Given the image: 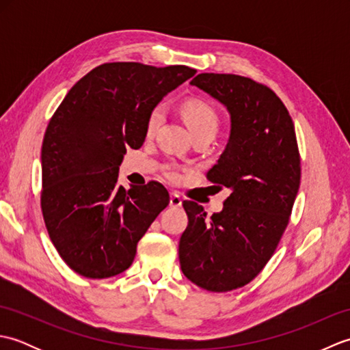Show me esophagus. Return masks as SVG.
Masks as SVG:
<instances>
[{
	"label": "esophagus",
	"instance_id": "34e87169",
	"mask_svg": "<svg viewBox=\"0 0 350 350\" xmlns=\"http://www.w3.org/2000/svg\"><path fill=\"white\" fill-rule=\"evenodd\" d=\"M170 206L171 207H180L182 206V198L176 192H171L170 194Z\"/></svg>",
	"mask_w": 350,
	"mask_h": 350
}]
</instances>
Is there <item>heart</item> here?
<instances>
[{
	"instance_id": "heart-1",
	"label": "heart",
	"mask_w": 350,
	"mask_h": 350,
	"mask_svg": "<svg viewBox=\"0 0 350 350\" xmlns=\"http://www.w3.org/2000/svg\"><path fill=\"white\" fill-rule=\"evenodd\" d=\"M163 116H165V111H163L162 105H156L150 111L146 123V131L148 135H152V133H154V131L159 128L161 123L163 122ZM182 116L192 133L204 132V131L217 132L218 116L209 103L198 99L187 100L182 105ZM168 174L171 177H176V171L170 170Z\"/></svg>"
}]
</instances>
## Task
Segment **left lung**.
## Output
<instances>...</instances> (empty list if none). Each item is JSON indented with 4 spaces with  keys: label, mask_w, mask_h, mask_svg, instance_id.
Instances as JSON below:
<instances>
[{
    "label": "left lung",
    "mask_w": 350,
    "mask_h": 350,
    "mask_svg": "<svg viewBox=\"0 0 350 350\" xmlns=\"http://www.w3.org/2000/svg\"><path fill=\"white\" fill-rule=\"evenodd\" d=\"M189 84L228 111V141L207 179L230 197L211 218L183 202L180 267L198 287L228 292L257 277L284 233L301 182L298 143L287 108L266 85L227 73H200Z\"/></svg>",
    "instance_id": "obj_1"
}]
</instances>
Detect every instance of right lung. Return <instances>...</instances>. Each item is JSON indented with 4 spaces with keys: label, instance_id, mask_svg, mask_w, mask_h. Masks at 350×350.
Returning <instances> with one entry per match:
<instances>
[{
    "label": "right lung",
    "instance_id": "right-lung-1",
    "mask_svg": "<svg viewBox=\"0 0 350 350\" xmlns=\"http://www.w3.org/2000/svg\"><path fill=\"white\" fill-rule=\"evenodd\" d=\"M187 66L107 63L66 94L42 144V212L52 243L87 278L122 273L170 202L158 182L117 185L126 147L139 148L150 111L191 77Z\"/></svg>",
    "mask_w": 350,
    "mask_h": 350
}]
</instances>
